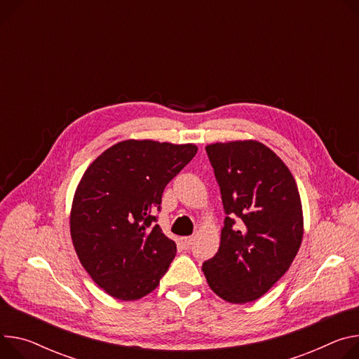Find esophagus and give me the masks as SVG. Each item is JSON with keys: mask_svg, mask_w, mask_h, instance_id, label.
<instances>
[{"mask_svg": "<svg viewBox=\"0 0 359 359\" xmlns=\"http://www.w3.org/2000/svg\"><path fill=\"white\" fill-rule=\"evenodd\" d=\"M191 242H193V239L191 238H182L180 239V246L183 248V249H190V246H191Z\"/></svg>", "mask_w": 359, "mask_h": 359, "instance_id": "esophagus-1", "label": "esophagus"}]
</instances>
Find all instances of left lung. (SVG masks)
I'll return each mask as SVG.
<instances>
[{
  "instance_id": "obj_1",
  "label": "left lung",
  "mask_w": 359,
  "mask_h": 359,
  "mask_svg": "<svg viewBox=\"0 0 359 359\" xmlns=\"http://www.w3.org/2000/svg\"><path fill=\"white\" fill-rule=\"evenodd\" d=\"M206 153L227 216L219 250L202 271L222 299L252 302L285 275L302 243L298 186L285 163L256 140L213 143Z\"/></svg>"
}]
</instances>
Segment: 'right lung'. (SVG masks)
<instances>
[{
  "mask_svg": "<svg viewBox=\"0 0 359 359\" xmlns=\"http://www.w3.org/2000/svg\"><path fill=\"white\" fill-rule=\"evenodd\" d=\"M196 151L194 144L124 140L84 172L70 213L72 239L83 268L113 298L140 299L168 272L176 243L154 213Z\"/></svg>",
  "mask_w": 359,
  "mask_h": 359,
  "instance_id": "right-lung-1",
  "label": "right lung"
}]
</instances>
